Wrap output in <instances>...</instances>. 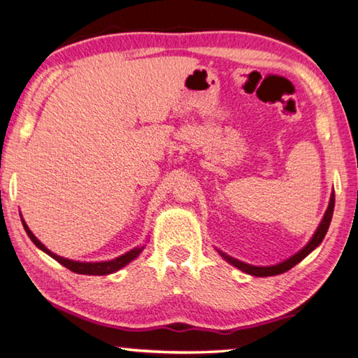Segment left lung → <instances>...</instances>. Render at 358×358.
Segmentation results:
<instances>
[{"instance_id": "1", "label": "left lung", "mask_w": 358, "mask_h": 358, "mask_svg": "<svg viewBox=\"0 0 358 358\" xmlns=\"http://www.w3.org/2000/svg\"><path fill=\"white\" fill-rule=\"evenodd\" d=\"M333 207H335V194H331L329 208H327L325 215H324V220L320 221L319 227L316 230V234L313 235V238L310 240V243H308L305 248H303L301 251L294 254L292 257L287 259V260H284V262H281V264L271 265V266H254V265L241 262V260L230 257V256H227V254H224L221 251H220V254H221L224 259L227 260L229 264H232L234 266H237V268H240L241 271H245V273H248V275H252V276H275V275H281V273H284V271L290 270V268H292V266H295L296 264L301 262V260L305 259L308 254H310L314 250V248H316L320 243V241L324 240L327 230H329V226H330L331 216H333Z\"/></svg>"}]
</instances>
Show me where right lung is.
<instances>
[{
  "label": "right lung",
  "instance_id": "obj_1",
  "mask_svg": "<svg viewBox=\"0 0 358 358\" xmlns=\"http://www.w3.org/2000/svg\"><path fill=\"white\" fill-rule=\"evenodd\" d=\"M22 224L27 230L28 237L31 238L33 243L38 246L39 250L47 252L48 256L55 259L57 262H59L63 266H66V268H69L71 271H74V273H80V275H110V273H115V271L123 268L124 265H128L131 260H134L143 250V246L134 248V250L128 251L126 254H123V256H120V257L113 259V260H106V262H77V260H69V259H64L62 256H57V254H53L50 250H47V248L42 245L38 238L34 237L31 230L28 229L27 222L22 220Z\"/></svg>",
  "mask_w": 358,
  "mask_h": 358
}]
</instances>
